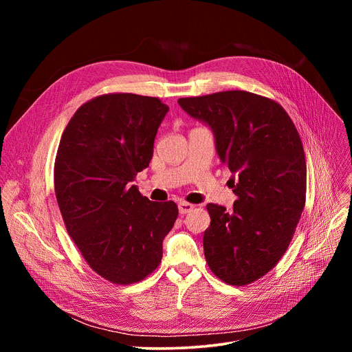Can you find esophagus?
<instances>
[{"label": "esophagus", "mask_w": 352, "mask_h": 352, "mask_svg": "<svg viewBox=\"0 0 352 352\" xmlns=\"http://www.w3.org/2000/svg\"><path fill=\"white\" fill-rule=\"evenodd\" d=\"M192 209H193V205H190L188 202H184V200L178 204V210H179L181 214H186V213L192 212Z\"/></svg>", "instance_id": "esophagus-1"}]
</instances>
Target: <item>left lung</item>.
<instances>
[{"instance_id": "1", "label": "left lung", "mask_w": 352, "mask_h": 352, "mask_svg": "<svg viewBox=\"0 0 352 352\" xmlns=\"http://www.w3.org/2000/svg\"><path fill=\"white\" fill-rule=\"evenodd\" d=\"M178 104L212 129L238 197L231 212L208 205L206 262L227 284L252 283L285 254L305 206L307 162L299 133L278 103L255 93L219 91L179 98Z\"/></svg>"}]
</instances>
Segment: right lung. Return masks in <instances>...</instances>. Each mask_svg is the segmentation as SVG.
Segmentation results:
<instances>
[{
  "label": "right lung",
  "instance_id": "1",
  "mask_svg": "<svg viewBox=\"0 0 352 352\" xmlns=\"http://www.w3.org/2000/svg\"><path fill=\"white\" fill-rule=\"evenodd\" d=\"M168 106L156 97L113 93L85 103L68 122L54 167L57 202L89 266L114 284L152 273L178 208L150 202L136 185L148 167Z\"/></svg>",
  "mask_w": 352,
  "mask_h": 352
}]
</instances>
